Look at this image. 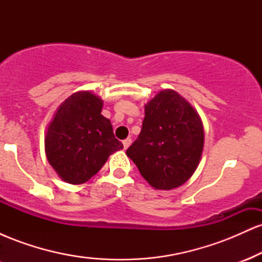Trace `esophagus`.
Listing matches in <instances>:
<instances>
[{
    "instance_id": "1",
    "label": "esophagus",
    "mask_w": 262,
    "mask_h": 262,
    "mask_svg": "<svg viewBox=\"0 0 262 262\" xmlns=\"http://www.w3.org/2000/svg\"><path fill=\"white\" fill-rule=\"evenodd\" d=\"M130 144H132V139H130V138H127V139L123 140V146H124V149H128Z\"/></svg>"
}]
</instances>
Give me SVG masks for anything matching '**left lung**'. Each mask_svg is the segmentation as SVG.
Here are the masks:
<instances>
[{
	"mask_svg": "<svg viewBox=\"0 0 262 262\" xmlns=\"http://www.w3.org/2000/svg\"><path fill=\"white\" fill-rule=\"evenodd\" d=\"M203 144V124L194 108L176 91L164 90L145 104L141 132L127 155L150 186L172 189L193 175Z\"/></svg>",
	"mask_w": 262,
	"mask_h": 262,
	"instance_id": "left-lung-1",
	"label": "left lung"
}]
</instances>
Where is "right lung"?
<instances>
[{"instance_id":"obj_1","label":"right lung","mask_w":262,"mask_h":262,"mask_svg":"<svg viewBox=\"0 0 262 262\" xmlns=\"http://www.w3.org/2000/svg\"><path fill=\"white\" fill-rule=\"evenodd\" d=\"M103 101L80 91L60 104L45 134V154L65 182L80 185L95 176L123 144L110 119L101 114Z\"/></svg>"}]
</instances>
